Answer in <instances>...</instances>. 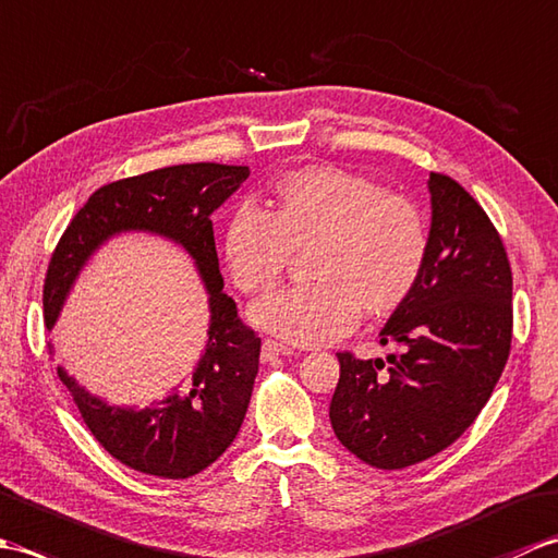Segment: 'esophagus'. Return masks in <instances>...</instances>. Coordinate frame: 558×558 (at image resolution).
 I'll return each instance as SVG.
<instances>
[{
  "mask_svg": "<svg viewBox=\"0 0 558 558\" xmlns=\"http://www.w3.org/2000/svg\"><path fill=\"white\" fill-rule=\"evenodd\" d=\"M280 354L290 357V354H294V348L282 345V342H278V340H264V345H260V357L268 362L272 357H280Z\"/></svg>",
  "mask_w": 558,
  "mask_h": 558,
  "instance_id": "1",
  "label": "esophagus"
}]
</instances>
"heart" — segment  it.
Listing matches in <instances>:
<instances>
[{
	"label": "heart",
	"instance_id": "b5f03b06",
	"mask_svg": "<svg viewBox=\"0 0 558 558\" xmlns=\"http://www.w3.org/2000/svg\"><path fill=\"white\" fill-rule=\"evenodd\" d=\"M314 282L254 304L252 322L298 345H324L364 318H384L410 300L429 256V230L410 198L338 165L280 174L270 210L236 208L222 232V260L246 294L270 290L294 252Z\"/></svg>",
	"mask_w": 558,
	"mask_h": 558
}]
</instances>
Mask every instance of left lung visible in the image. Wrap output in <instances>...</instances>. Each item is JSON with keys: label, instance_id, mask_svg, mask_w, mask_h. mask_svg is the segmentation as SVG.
<instances>
[{"label": "left lung", "instance_id": "8db88e82", "mask_svg": "<svg viewBox=\"0 0 558 558\" xmlns=\"http://www.w3.org/2000/svg\"><path fill=\"white\" fill-rule=\"evenodd\" d=\"M429 256L381 330L398 354L338 352V441L366 465L400 470L465 434L492 398L513 340V272L501 234L453 177L432 172Z\"/></svg>", "mask_w": 558, "mask_h": 558}]
</instances>
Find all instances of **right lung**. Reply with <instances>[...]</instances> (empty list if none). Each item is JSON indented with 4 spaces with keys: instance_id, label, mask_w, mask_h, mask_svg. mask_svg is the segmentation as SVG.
<instances>
[{
    "instance_id": "1",
    "label": "right lung",
    "mask_w": 558,
    "mask_h": 558,
    "mask_svg": "<svg viewBox=\"0 0 558 558\" xmlns=\"http://www.w3.org/2000/svg\"><path fill=\"white\" fill-rule=\"evenodd\" d=\"M246 177V165L192 162L105 184L71 218L47 266L43 306L45 326L52 328L83 264L117 232L146 230L170 236L196 260L210 294V328L204 357L182 396L172 393L146 410L112 408L86 393L62 366L57 369L98 444L144 475H198L234 441L252 400L260 338L236 316L234 300L222 292L210 220V213Z\"/></svg>"
}]
</instances>
